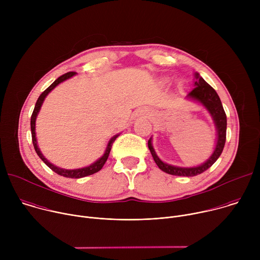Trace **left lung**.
Listing matches in <instances>:
<instances>
[{
	"mask_svg": "<svg viewBox=\"0 0 260 260\" xmlns=\"http://www.w3.org/2000/svg\"><path fill=\"white\" fill-rule=\"evenodd\" d=\"M186 99L202 105L208 111L213 119V122L216 128V144L211 156L202 165L185 168V167L169 165L162 161L154 150L153 145H152V138H150L149 141H148V148H149L152 157L155 164L157 165V167L165 173H168L174 176L192 177L207 171L221 155L225 145L228 123H226V115L224 112V109L221 104L219 95L217 94L215 89L203 79V77L198 72L194 73V89H192L186 95Z\"/></svg>",
	"mask_w": 260,
	"mask_h": 260,
	"instance_id": "obj_1",
	"label": "left lung"
}]
</instances>
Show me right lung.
<instances>
[{
  "label": "right lung",
  "instance_id": "1",
  "mask_svg": "<svg viewBox=\"0 0 260 260\" xmlns=\"http://www.w3.org/2000/svg\"><path fill=\"white\" fill-rule=\"evenodd\" d=\"M77 73L75 72H69L67 74H64V75L58 77L48 88H46L42 93L41 95L38 98V100H37V103H36V106H35V109L32 111V114H31V117H30V131H31V140H32V144H34V148L35 150L37 152V154H38V156L44 161V164L50 168L53 172H55L56 174L62 176V177H66V178H74V179H78V178H83V177H86V176H89V175H92L96 172H99L105 165V162L107 161L108 159V156L110 154V151H111V147H112V144L113 142L116 140V138L119 136V134L115 135L114 137L111 138L107 144V147H106V150L104 152V154L99 158L96 159L93 164L87 166V167H84V168H79V169H74V170H67V169H61L59 167H56L54 166L53 164H51L44 155L43 153L41 152L40 148L38 146V141H37V137H36V119H37V116H38L40 110H41V107L43 105V102L44 100L46 99V96L48 95V93L54 89L59 83L72 78L73 76H75Z\"/></svg>",
  "mask_w": 260,
  "mask_h": 260
}]
</instances>
